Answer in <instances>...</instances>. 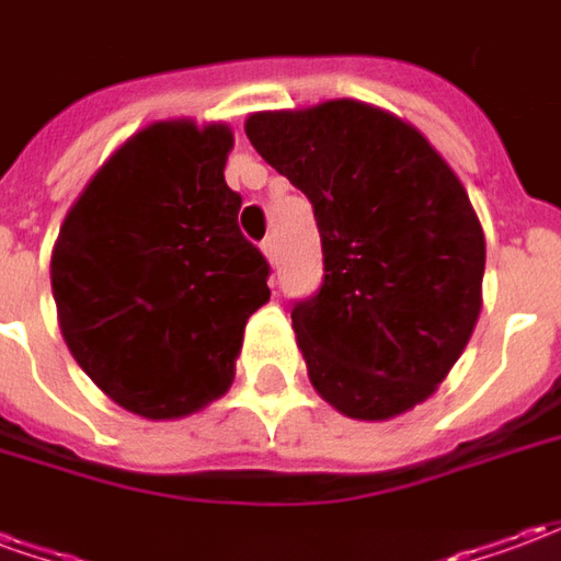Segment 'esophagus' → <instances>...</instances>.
Returning a JSON list of instances; mask_svg holds the SVG:
<instances>
[{
  "label": "esophagus",
  "mask_w": 561,
  "mask_h": 561,
  "mask_svg": "<svg viewBox=\"0 0 561 561\" xmlns=\"http://www.w3.org/2000/svg\"><path fill=\"white\" fill-rule=\"evenodd\" d=\"M261 252H264V257H267L270 264H276V261H279V240H276V237L270 233L267 240L261 243Z\"/></svg>",
  "instance_id": "obj_1"
}]
</instances>
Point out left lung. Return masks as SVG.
<instances>
[{
  "label": "left lung",
  "mask_w": 561,
  "mask_h": 561,
  "mask_svg": "<svg viewBox=\"0 0 561 561\" xmlns=\"http://www.w3.org/2000/svg\"><path fill=\"white\" fill-rule=\"evenodd\" d=\"M245 138L316 209L324 282L291 312L312 388L354 421L412 412L481 316L469 192L412 123L357 99L257 111Z\"/></svg>",
  "instance_id": "left-lung-1"
}]
</instances>
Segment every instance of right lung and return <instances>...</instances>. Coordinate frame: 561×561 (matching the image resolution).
<instances>
[{
	"instance_id": "obj_1",
	"label": "right lung",
	"mask_w": 561,
	"mask_h": 561,
	"mask_svg": "<svg viewBox=\"0 0 561 561\" xmlns=\"http://www.w3.org/2000/svg\"><path fill=\"white\" fill-rule=\"evenodd\" d=\"M228 123L159 119L111 152L50 255L56 318L95 388L147 421L228 393L245 321L270 300L264 255L237 228Z\"/></svg>"
}]
</instances>
